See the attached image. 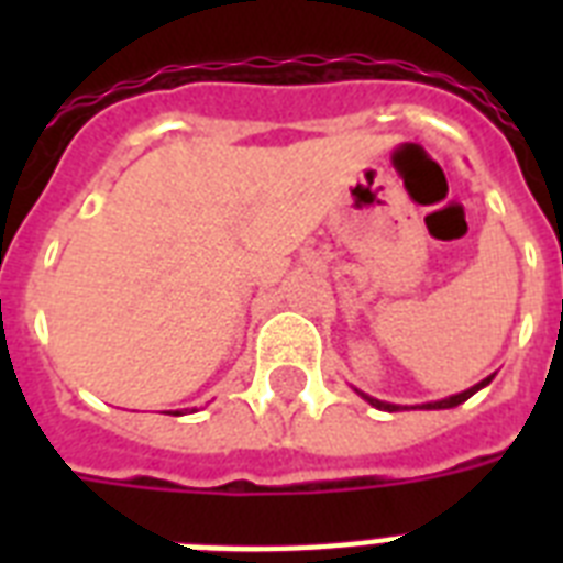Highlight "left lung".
<instances>
[{
    "label": "left lung",
    "instance_id": "left-lung-1",
    "mask_svg": "<svg viewBox=\"0 0 563 563\" xmlns=\"http://www.w3.org/2000/svg\"><path fill=\"white\" fill-rule=\"evenodd\" d=\"M488 383H490V376H488V379H482L479 385H473V388H467V391L453 394V397H446V400L427 402L423 409H453V406H459V402H464V400H467V397H473V394L479 391V388H485V385H488ZM362 397H365V400H368L371 406H376V409H388V411L400 409V406H391V402H383V400H376V397H368V394H362Z\"/></svg>",
    "mask_w": 563,
    "mask_h": 563
}]
</instances>
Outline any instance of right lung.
<instances>
[{"mask_svg": "<svg viewBox=\"0 0 563 563\" xmlns=\"http://www.w3.org/2000/svg\"><path fill=\"white\" fill-rule=\"evenodd\" d=\"M178 415H180V411H178Z\"/></svg>", "mask_w": 563, "mask_h": 563, "instance_id": "add662e5", "label": "right lung"}]
</instances>
